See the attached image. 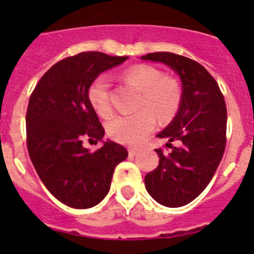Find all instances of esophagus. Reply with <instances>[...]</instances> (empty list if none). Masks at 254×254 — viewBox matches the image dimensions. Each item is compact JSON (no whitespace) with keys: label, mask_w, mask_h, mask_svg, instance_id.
Here are the masks:
<instances>
[{"label":"esophagus","mask_w":254,"mask_h":254,"mask_svg":"<svg viewBox=\"0 0 254 254\" xmlns=\"http://www.w3.org/2000/svg\"><path fill=\"white\" fill-rule=\"evenodd\" d=\"M138 151H140V150L136 149V147H129V149H128V154H129V156H134V155L137 154Z\"/></svg>","instance_id":"obj_1"}]
</instances>
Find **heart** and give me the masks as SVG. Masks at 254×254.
Wrapping results in <instances>:
<instances>
[{"mask_svg":"<svg viewBox=\"0 0 254 254\" xmlns=\"http://www.w3.org/2000/svg\"><path fill=\"white\" fill-rule=\"evenodd\" d=\"M123 77L141 90V111L133 114H120L107 123L111 137L123 143H138L156 125V116L163 122L176 116L181 105V87L176 80L164 77L160 69L149 64H136L126 69ZM87 99L100 117L112 113L109 78L99 75L87 89Z\"/></svg>","mask_w":254,"mask_h":254,"instance_id":"b5f03b06","label":"heart"}]
</instances>
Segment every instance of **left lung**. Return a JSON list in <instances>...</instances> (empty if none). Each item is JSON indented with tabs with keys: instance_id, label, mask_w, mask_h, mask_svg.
I'll return each mask as SVG.
<instances>
[{
	"instance_id": "obj_1",
	"label": "left lung",
	"mask_w": 254,
	"mask_h": 254,
	"mask_svg": "<svg viewBox=\"0 0 254 254\" xmlns=\"http://www.w3.org/2000/svg\"><path fill=\"white\" fill-rule=\"evenodd\" d=\"M142 60L168 64L179 75L182 98L178 113L158 133L167 138L170 152L156 149L159 165L147 173L145 187L160 205L181 207L207 187L223 159L226 143V105L216 80L190 58L155 52ZM176 140L177 147L171 142Z\"/></svg>"
}]
</instances>
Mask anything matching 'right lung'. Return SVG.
Instances as JSON below:
<instances>
[{"label": "right lung", "mask_w": 254, "mask_h": 254, "mask_svg": "<svg viewBox=\"0 0 254 254\" xmlns=\"http://www.w3.org/2000/svg\"><path fill=\"white\" fill-rule=\"evenodd\" d=\"M127 57L82 52L60 61L42 76L29 99L26 146L47 190L73 208H89L107 196L116 167L128 151L113 141L91 152L84 141H100L104 128L87 89L105 69Z\"/></svg>", "instance_id": "right-lung-1"}]
</instances>
